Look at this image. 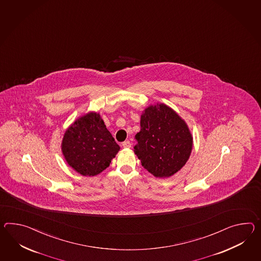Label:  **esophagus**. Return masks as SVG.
<instances>
[{"label": "esophagus", "instance_id": "obj_1", "mask_svg": "<svg viewBox=\"0 0 261 261\" xmlns=\"http://www.w3.org/2000/svg\"><path fill=\"white\" fill-rule=\"evenodd\" d=\"M131 145L132 144H131V142L129 140H125V141L122 142V147H124V148H130Z\"/></svg>", "mask_w": 261, "mask_h": 261}]
</instances>
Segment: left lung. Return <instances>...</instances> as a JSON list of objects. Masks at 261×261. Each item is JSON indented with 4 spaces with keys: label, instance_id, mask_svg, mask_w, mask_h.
<instances>
[{
    "label": "left lung",
    "instance_id": "obj_1",
    "mask_svg": "<svg viewBox=\"0 0 261 261\" xmlns=\"http://www.w3.org/2000/svg\"><path fill=\"white\" fill-rule=\"evenodd\" d=\"M134 152L153 176L171 177L191 156L193 138L187 122L165 103L149 106L140 116Z\"/></svg>",
    "mask_w": 261,
    "mask_h": 261
}]
</instances>
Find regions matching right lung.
<instances>
[{"label":"right lung","mask_w":261,"mask_h":261,"mask_svg":"<svg viewBox=\"0 0 261 261\" xmlns=\"http://www.w3.org/2000/svg\"><path fill=\"white\" fill-rule=\"evenodd\" d=\"M120 149L97 112L75 120L66 130L61 143L66 162L84 176H95L105 171Z\"/></svg>","instance_id":"1"}]
</instances>
